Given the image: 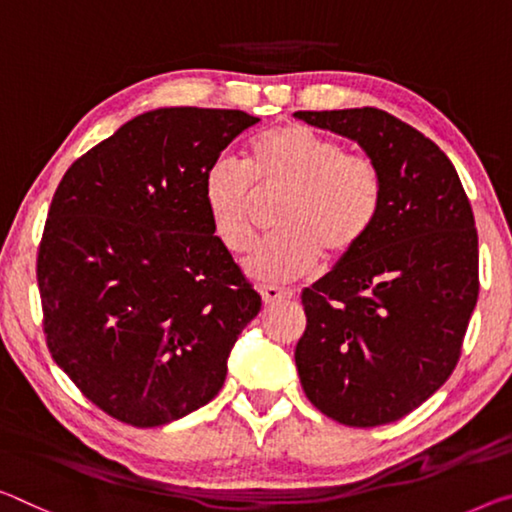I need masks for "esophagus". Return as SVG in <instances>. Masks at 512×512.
I'll use <instances>...</instances> for the list:
<instances>
[{
	"label": "esophagus",
	"mask_w": 512,
	"mask_h": 512,
	"mask_svg": "<svg viewBox=\"0 0 512 512\" xmlns=\"http://www.w3.org/2000/svg\"><path fill=\"white\" fill-rule=\"evenodd\" d=\"M259 294H262L264 305H275V303H280V300L294 298V291L280 289V287H262L259 289Z\"/></svg>",
	"instance_id": "obj_1"
}]
</instances>
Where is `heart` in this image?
<instances>
[{"label": "heart", "instance_id": "b5f03b06", "mask_svg": "<svg viewBox=\"0 0 512 512\" xmlns=\"http://www.w3.org/2000/svg\"><path fill=\"white\" fill-rule=\"evenodd\" d=\"M255 191L289 193L278 230L246 259V273L264 285H285L312 273L321 253L342 259L367 239L383 205L380 170L362 154L312 127L264 129L248 145L246 168L221 157L202 177V202L214 237L230 253L253 246Z\"/></svg>", "mask_w": 512, "mask_h": 512}]
</instances>
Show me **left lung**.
Segmentation results:
<instances>
[{
    "mask_svg": "<svg viewBox=\"0 0 512 512\" xmlns=\"http://www.w3.org/2000/svg\"><path fill=\"white\" fill-rule=\"evenodd\" d=\"M294 116L358 143L383 180L367 239L303 291L300 385L339 424L383 426L419 408L456 369L478 298L472 205L449 157L392 113Z\"/></svg>",
    "mask_w": 512,
    "mask_h": 512,
    "instance_id": "8db88e82",
    "label": "left lung"
}]
</instances>
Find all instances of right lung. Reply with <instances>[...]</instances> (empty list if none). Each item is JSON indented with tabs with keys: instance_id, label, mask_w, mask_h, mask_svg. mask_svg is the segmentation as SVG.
Wrapping results in <instances>:
<instances>
[{
	"instance_id": "obj_1",
	"label": "right lung",
	"mask_w": 512,
	"mask_h": 512,
	"mask_svg": "<svg viewBox=\"0 0 512 512\" xmlns=\"http://www.w3.org/2000/svg\"><path fill=\"white\" fill-rule=\"evenodd\" d=\"M257 123L234 109L145 111L54 193L38 250L47 346L125 424L164 426L212 401L262 310L202 202L207 168Z\"/></svg>"
}]
</instances>
